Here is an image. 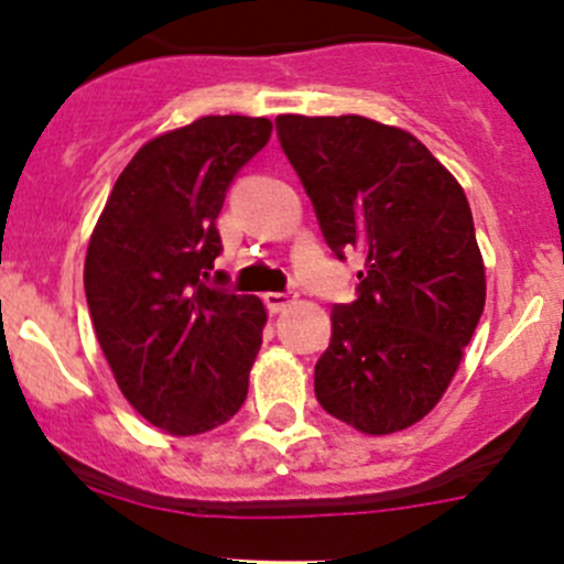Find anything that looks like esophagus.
<instances>
[{"label": "esophagus", "instance_id": "1", "mask_svg": "<svg viewBox=\"0 0 564 564\" xmlns=\"http://www.w3.org/2000/svg\"><path fill=\"white\" fill-rule=\"evenodd\" d=\"M294 297H297L294 292H267L264 303H267V308L272 311V314H281V311H286L289 305L294 303Z\"/></svg>", "mask_w": 564, "mask_h": 564}]
</instances>
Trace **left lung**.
<instances>
[{
	"mask_svg": "<svg viewBox=\"0 0 564 564\" xmlns=\"http://www.w3.org/2000/svg\"><path fill=\"white\" fill-rule=\"evenodd\" d=\"M275 124L327 246L366 256L357 300L333 311L316 398L362 434H395L445 395L486 305L466 193L392 124L357 113H281Z\"/></svg>",
	"mask_w": 564,
	"mask_h": 564,
	"instance_id": "1",
	"label": "left lung"
}]
</instances>
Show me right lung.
Returning <instances> with one entry per match:
<instances>
[{"label":"right lung","mask_w":564,"mask_h":564,"mask_svg":"<svg viewBox=\"0 0 564 564\" xmlns=\"http://www.w3.org/2000/svg\"><path fill=\"white\" fill-rule=\"evenodd\" d=\"M267 117H202L147 141L89 237L84 292L130 406L172 436L235 417L267 324L264 303L204 283L224 250L226 191L270 141Z\"/></svg>","instance_id":"add662e5"}]
</instances>
